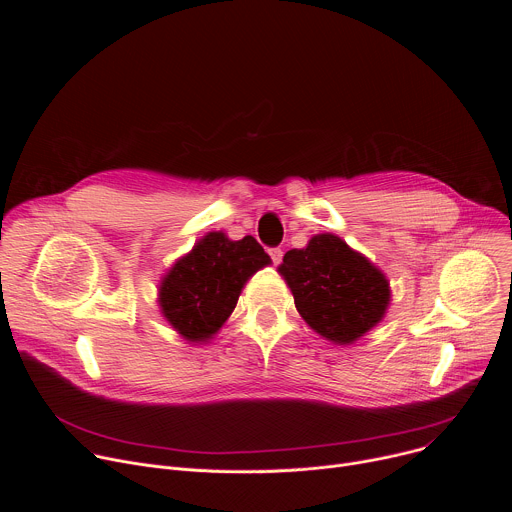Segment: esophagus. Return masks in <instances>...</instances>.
Returning a JSON list of instances; mask_svg holds the SVG:
<instances>
[{"label":"esophagus","mask_w":512,"mask_h":512,"mask_svg":"<svg viewBox=\"0 0 512 512\" xmlns=\"http://www.w3.org/2000/svg\"><path fill=\"white\" fill-rule=\"evenodd\" d=\"M269 257H271V261H273L275 265H279L281 259H283V251H281L279 247H273V249H269Z\"/></svg>","instance_id":"34e87169"}]
</instances>
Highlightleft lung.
Segmentation results:
<instances>
[{
  "mask_svg": "<svg viewBox=\"0 0 512 512\" xmlns=\"http://www.w3.org/2000/svg\"><path fill=\"white\" fill-rule=\"evenodd\" d=\"M277 271L294 294L300 316L334 344H352L367 334L391 302L385 273L332 233L287 251Z\"/></svg>",
  "mask_w": 512,
  "mask_h": 512,
  "instance_id": "8db88e82",
  "label": "left lung"
}]
</instances>
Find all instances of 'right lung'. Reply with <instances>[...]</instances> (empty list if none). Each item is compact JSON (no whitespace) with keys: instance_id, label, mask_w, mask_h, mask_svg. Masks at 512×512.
Wrapping results in <instances>:
<instances>
[{"instance_id":"add662e5","label":"right lung","mask_w":512,"mask_h":512,"mask_svg":"<svg viewBox=\"0 0 512 512\" xmlns=\"http://www.w3.org/2000/svg\"><path fill=\"white\" fill-rule=\"evenodd\" d=\"M269 263L251 235L231 241L221 231L208 233L164 275L162 314L184 340L206 342L233 314L247 279Z\"/></svg>"}]
</instances>
